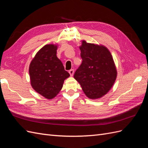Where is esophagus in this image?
<instances>
[{"instance_id": "esophagus-1", "label": "esophagus", "mask_w": 148, "mask_h": 148, "mask_svg": "<svg viewBox=\"0 0 148 148\" xmlns=\"http://www.w3.org/2000/svg\"><path fill=\"white\" fill-rule=\"evenodd\" d=\"M69 73H70L71 77H72V76H73V74H74V70H73V69H71V70H69Z\"/></svg>"}]
</instances>
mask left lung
Listing matches in <instances>:
<instances>
[{
    "label": "left lung",
    "instance_id": "1",
    "mask_svg": "<svg viewBox=\"0 0 148 148\" xmlns=\"http://www.w3.org/2000/svg\"><path fill=\"white\" fill-rule=\"evenodd\" d=\"M79 49L82 63L76 70L74 78L86 96L100 98L110 90L117 78L112 56L106 47L85 41Z\"/></svg>",
    "mask_w": 148,
    "mask_h": 148
}]
</instances>
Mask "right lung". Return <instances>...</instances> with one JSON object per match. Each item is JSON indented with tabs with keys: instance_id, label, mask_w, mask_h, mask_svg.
Instances as JSON below:
<instances>
[{
	"instance_id": "obj_1",
	"label": "right lung",
	"mask_w": 148,
	"mask_h": 148,
	"mask_svg": "<svg viewBox=\"0 0 148 148\" xmlns=\"http://www.w3.org/2000/svg\"><path fill=\"white\" fill-rule=\"evenodd\" d=\"M57 49L53 44L44 46L36 54L29 69L33 88L49 99L56 96L64 80L70 77L56 56Z\"/></svg>"
}]
</instances>
